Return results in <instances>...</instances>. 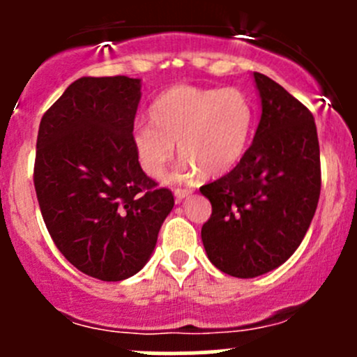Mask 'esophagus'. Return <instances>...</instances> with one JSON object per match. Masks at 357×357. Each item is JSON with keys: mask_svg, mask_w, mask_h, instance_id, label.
Here are the masks:
<instances>
[{"mask_svg": "<svg viewBox=\"0 0 357 357\" xmlns=\"http://www.w3.org/2000/svg\"><path fill=\"white\" fill-rule=\"evenodd\" d=\"M190 195H192V190H190V188H176L174 190L176 200H183V199H186V197H190Z\"/></svg>", "mask_w": 357, "mask_h": 357, "instance_id": "obj_1", "label": "esophagus"}]
</instances>
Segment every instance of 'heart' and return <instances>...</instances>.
I'll return each instance as SVG.
<instances>
[{
	"instance_id": "obj_1",
	"label": "heart",
	"mask_w": 357,
	"mask_h": 357,
	"mask_svg": "<svg viewBox=\"0 0 357 357\" xmlns=\"http://www.w3.org/2000/svg\"><path fill=\"white\" fill-rule=\"evenodd\" d=\"M149 117L152 126H138L132 132V146L146 174L164 176L178 145L190 172L218 178L243 157L255 115L242 89L181 84L158 95Z\"/></svg>"
}]
</instances>
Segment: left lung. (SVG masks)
Listing matches in <instances>:
<instances>
[{"mask_svg":"<svg viewBox=\"0 0 357 357\" xmlns=\"http://www.w3.org/2000/svg\"><path fill=\"white\" fill-rule=\"evenodd\" d=\"M262 114L236 167L200 186L212 204L202 226L208 261L236 278L282 266L307 233L321 192L314 117L285 88L254 72Z\"/></svg>","mask_w":357,"mask_h":357,"instance_id":"left-lung-1","label":"left lung"}]
</instances>
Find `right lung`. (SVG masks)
Instances as JSON below:
<instances>
[{
	"label": "right lung",
	"mask_w": 357,
	"mask_h": 357,
	"mask_svg": "<svg viewBox=\"0 0 357 357\" xmlns=\"http://www.w3.org/2000/svg\"><path fill=\"white\" fill-rule=\"evenodd\" d=\"M139 79L81 77L39 124L34 188L56 248L102 282L136 275L174 195L143 172L132 146Z\"/></svg>",
	"instance_id": "1"
}]
</instances>
